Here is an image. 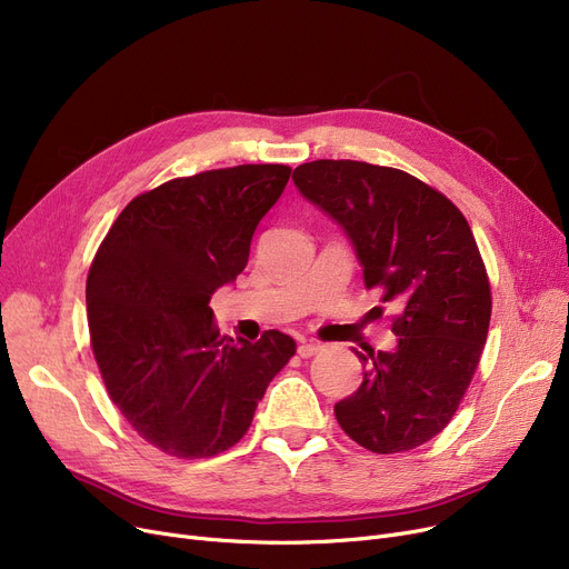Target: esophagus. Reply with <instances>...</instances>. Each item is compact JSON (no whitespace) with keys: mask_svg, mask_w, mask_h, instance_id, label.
Returning <instances> with one entry per match:
<instances>
[{"mask_svg":"<svg viewBox=\"0 0 569 569\" xmlns=\"http://www.w3.org/2000/svg\"><path fill=\"white\" fill-rule=\"evenodd\" d=\"M322 346L320 343H300V348H297V352H300V357H313L316 352H320Z\"/></svg>","mask_w":569,"mask_h":569,"instance_id":"esophagus-1","label":"esophagus"}]
</instances>
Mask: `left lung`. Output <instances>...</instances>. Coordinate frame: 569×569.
Here are the masks:
<instances>
[{"mask_svg":"<svg viewBox=\"0 0 569 569\" xmlns=\"http://www.w3.org/2000/svg\"><path fill=\"white\" fill-rule=\"evenodd\" d=\"M292 182L341 226L365 286L401 309L395 350L357 352L365 378L335 406L341 429L376 455L425 445L457 412L491 320L487 269L466 217L417 177L365 161L302 163Z\"/></svg>","mask_w":569,"mask_h":569,"instance_id":"1","label":"left lung"}]
</instances>
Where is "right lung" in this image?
Masks as SVG:
<instances>
[{"mask_svg":"<svg viewBox=\"0 0 569 569\" xmlns=\"http://www.w3.org/2000/svg\"><path fill=\"white\" fill-rule=\"evenodd\" d=\"M288 166L179 177L133 198L87 277V320L112 403L161 452L207 459L247 433L267 385L295 355L269 330L221 337L209 300L234 283Z\"/></svg>","mask_w":569,"mask_h":569,"instance_id":"obj_1","label":"right lung"}]
</instances>
